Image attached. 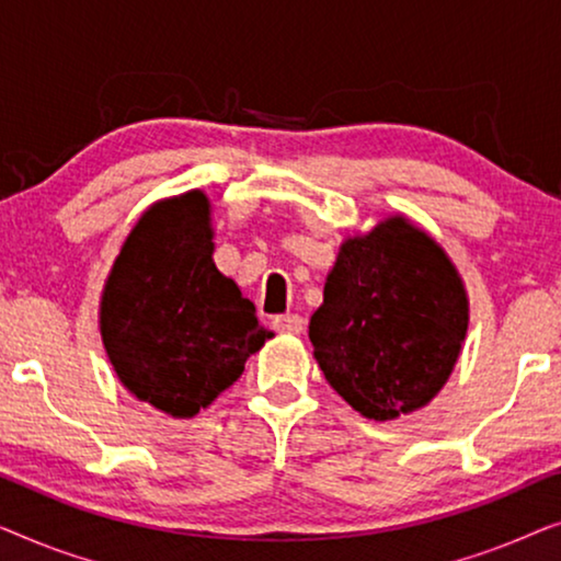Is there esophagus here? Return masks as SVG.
Listing matches in <instances>:
<instances>
[{
	"label": "esophagus",
	"instance_id": "34e87169",
	"mask_svg": "<svg viewBox=\"0 0 561 561\" xmlns=\"http://www.w3.org/2000/svg\"><path fill=\"white\" fill-rule=\"evenodd\" d=\"M273 327L278 329L280 334H301L304 332V319L298 313H283V317H275Z\"/></svg>",
	"mask_w": 561,
	"mask_h": 561
}]
</instances>
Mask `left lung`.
Masks as SVG:
<instances>
[{"label":"left lung","mask_w":561,"mask_h":561,"mask_svg":"<svg viewBox=\"0 0 561 561\" xmlns=\"http://www.w3.org/2000/svg\"><path fill=\"white\" fill-rule=\"evenodd\" d=\"M470 298L447 250L403 214L344 237L311 313L313 357L359 416L393 421L447 386Z\"/></svg>","instance_id":"1"}]
</instances>
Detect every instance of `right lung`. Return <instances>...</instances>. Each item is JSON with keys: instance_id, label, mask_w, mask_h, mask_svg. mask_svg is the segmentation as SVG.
I'll return each instance as SVG.
<instances>
[{"instance_id": "add662e5", "label": "right lung", "mask_w": 561, "mask_h": 561, "mask_svg": "<svg viewBox=\"0 0 561 561\" xmlns=\"http://www.w3.org/2000/svg\"><path fill=\"white\" fill-rule=\"evenodd\" d=\"M202 188L150 204L99 298V332L122 386L171 419H194L271 340L255 306L214 265Z\"/></svg>"}]
</instances>
